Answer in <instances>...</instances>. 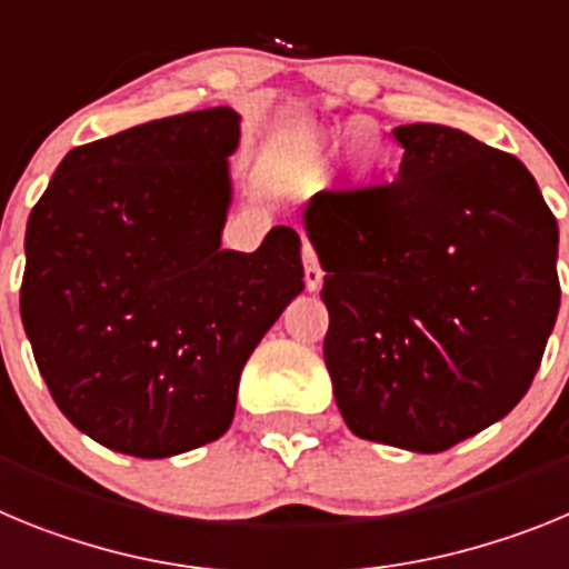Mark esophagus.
Returning <instances> with one entry per match:
<instances>
[{
  "label": "esophagus",
  "instance_id": "obj_1",
  "mask_svg": "<svg viewBox=\"0 0 569 569\" xmlns=\"http://www.w3.org/2000/svg\"><path fill=\"white\" fill-rule=\"evenodd\" d=\"M301 261H305V284H308L310 293H316V290L321 288V268L319 261H316V253L310 244H305V253H301Z\"/></svg>",
  "mask_w": 569,
  "mask_h": 569
}]
</instances>
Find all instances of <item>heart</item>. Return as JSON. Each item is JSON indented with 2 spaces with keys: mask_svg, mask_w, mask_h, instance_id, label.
<instances>
[{
  "mask_svg": "<svg viewBox=\"0 0 569 569\" xmlns=\"http://www.w3.org/2000/svg\"><path fill=\"white\" fill-rule=\"evenodd\" d=\"M341 142H350V144H359V142H367V130L365 128H361V124H353V128H350V130H347V133H345V139H341ZM336 144V142H333ZM333 144H321V150H330V148H333ZM367 173H370V162H367V159H365V156H359V159H356V162H353V176H356V179H365V176Z\"/></svg>",
  "mask_w": 569,
  "mask_h": 569,
  "instance_id": "obj_1",
  "label": "heart"
}]
</instances>
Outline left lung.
Listing matches in <instances>:
<instances>
[{"label": "left lung", "mask_w": 569, "mask_h": 569, "mask_svg": "<svg viewBox=\"0 0 569 569\" xmlns=\"http://www.w3.org/2000/svg\"><path fill=\"white\" fill-rule=\"evenodd\" d=\"M399 179L325 190V365L359 439L441 453L527 393L559 316V224L530 170L447 124H401Z\"/></svg>", "instance_id": "left-lung-1"}]
</instances>
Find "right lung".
Instances as JSON below:
<instances>
[{"instance_id":"obj_1","label":"right lung","mask_w":569,"mask_h":569,"mask_svg":"<svg viewBox=\"0 0 569 569\" xmlns=\"http://www.w3.org/2000/svg\"><path fill=\"white\" fill-rule=\"evenodd\" d=\"M241 116L208 108L73 148L24 230L22 325L68 421L168 459L233 421L244 361L305 290L301 239L222 250Z\"/></svg>"}]
</instances>
